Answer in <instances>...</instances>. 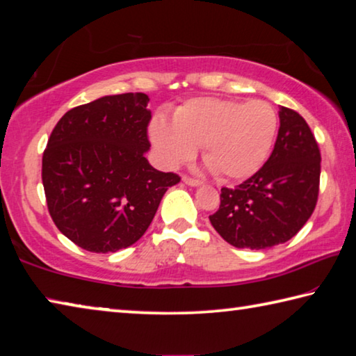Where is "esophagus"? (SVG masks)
I'll use <instances>...</instances> for the list:
<instances>
[{
  "label": "esophagus",
  "mask_w": 356,
  "mask_h": 356,
  "mask_svg": "<svg viewBox=\"0 0 356 356\" xmlns=\"http://www.w3.org/2000/svg\"><path fill=\"white\" fill-rule=\"evenodd\" d=\"M183 181L188 184V186H200L202 183L199 181V179L195 178H191V177H183Z\"/></svg>",
  "instance_id": "1"
}]
</instances>
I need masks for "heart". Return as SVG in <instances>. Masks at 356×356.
I'll return each mask as SVG.
<instances>
[{"label":"heart","instance_id":"1","mask_svg":"<svg viewBox=\"0 0 356 356\" xmlns=\"http://www.w3.org/2000/svg\"><path fill=\"white\" fill-rule=\"evenodd\" d=\"M278 129L277 113L269 103L231 98H191L173 113V121L157 114L149 136L163 165L172 168L202 156L221 179L251 177L267 159Z\"/></svg>","mask_w":356,"mask_h":356}]
</instances>
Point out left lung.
<instances>
[{"instance_id":"1","label":"left lung","mask_w":356,"mask_h":356,"mask_svg":"<svg viewBox=\"0 0 356 356\" xmlns=\"http://www.w3.org/2000/svg\"><path fill=\"white\" fill-rule=\"evenodd\" d=\"M280 129L267 162L237 188L221 189L210 216L235 248L264 250L285 243L307 222L320 188L321 156L314 134L294 109L280 106Z\"/></svg>"}]
</instances>
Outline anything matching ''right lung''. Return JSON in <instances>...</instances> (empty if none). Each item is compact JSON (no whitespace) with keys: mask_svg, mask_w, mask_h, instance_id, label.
<instances>
[{"mask_svg":"<svg viewBox=\"0 0 356 356\" xmlns=\"http://www.w3.org/2000/svg\"><path fill=\"white\" fill-rule=\"evenodd\" d=\"M146 94L106 95L65 113L42 154V186L58 231L92 253L146 232L177 173L149 165Z\"/></svg>","mask_w":356,"mask_h":356,"instance_id":"add662e5","label":"right lung"}]
</instances>
